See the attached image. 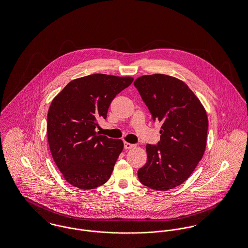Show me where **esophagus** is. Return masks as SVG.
Returning a JSON list of instances; mask_svg holds the SVG:
<instances>
[{
	"instance_id": "34e87169",
	"label": "esophagus",
	"mask_w": 248,
	"mask_h": 248,
	"mask_svg": "<svg viewBox=\"0 0 248 248\" xmlns=\"http://www.w3.org/2000/svg\"><path fill=\"white\" fill-rule=\"evenodd\" d=\"M124 149H125V150H129V149H132V148L136 147V145H135V144H132V143H129V142H126V141H124Z\"/></svg>"
}]
</instances>
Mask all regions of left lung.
<instances>
[{
    "mask_svg": "<svg viewBox=\"0 0 248 248\" xmlns=\"http://www.w3.org/2000/svg\"><path fill=\"white\" fill-rule=\"evenodd\" d=\"M154 120L162 124L160 141L146 145L147 162L140 182L167 191L189 178L207 143L208 117L203 105L183 80L164 74L144 75L134 81Z\"/></svg>",
    "mask_w": 248,
    "mask_h": 248,
    "instance_id": "8db88e82",
    "label": "left lung"
}]
</instances>
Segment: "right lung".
Here are the masks:
<instances>
[{
	"label": "right lung",
	"instance_id": "right-lung-1",
	"mask_svg": "<svg viewBox=\"0 0 248 248\" xmlns=\"http://www.w3.org/2000/svg\"><path fill=\"white\" fill-rule=\"evenodd\" d=\"M132 77L93 74L70 81L53 98L47 112V141L64 180L79 189L108 182L124 149L122 140L98 135V119H106L117 94Z\"/></svg>",
	"mask_w": 248,
	"mask_h": 248
}]
</instances>
